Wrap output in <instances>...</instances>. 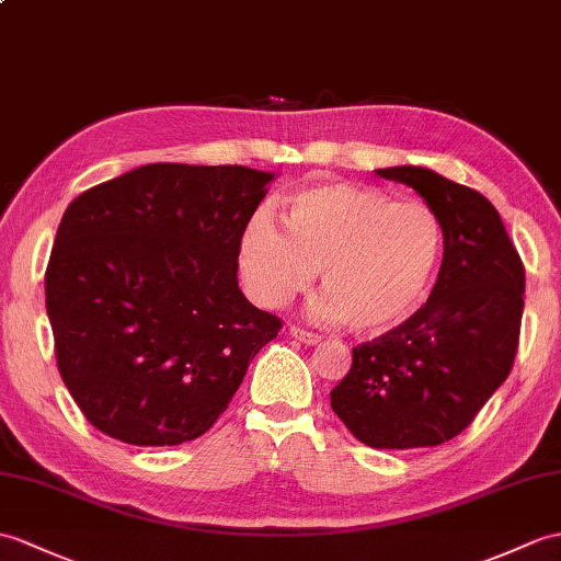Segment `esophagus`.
<instances>
[{
	"label": "esophagus",
	"instance_id": "34e87169",
	"mask_svg": "<svg viewBox=\"0 0 561 561\" xmlns=\"http://www.w3.org/2000/svg\"><path fill=\"white\" fill-rule=\"evenodd\" d=\"M289 334L294 336V340L304 342V344H308V346H312V344H320V342H322V336H320V334H316V332H306V330H301V328H291V330H289Z\"/></svg>",
	"mask_w": 561,
	"mask_h": 561
}]
</instances>
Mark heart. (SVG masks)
Wrapping results in <instances>:
<instances>
[{
    "label": "heart",
    "instance_id": "1",
    "mask_svg": "<svg viewBox=\"0 0 561 561\" xmlns=\"http://www.w3.org/2000/svg\"><path fill=\"white\" fill-rule=\"evenodd\" d=\"M284 227L255 213L239 241L251 296L282 308L320 270L328 291L312 316L360 334L397 328L421 308L442 253V227L423 203H392L354 184H312L284 201Z\"/></svg>",
    "mask_w": 561,
    "mask_h": 561
}]
</instances>
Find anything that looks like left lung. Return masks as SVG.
<instances>
[{
  "label": "left lung",
  "mask_w": 561,
  "mask_h": 561,
  "mask_svg": "<svg viewBox=\"0 0 561 561\" xmlns=\"http://www.w3.org/2000/svg\"><path fill=\"white\" fill-rule=\"evenodd\" d=\"M377 174L411 186L445 241L427 304L354 348L332 409L373 449L435 447L457 437L512 373L526 272L494 205L425 167Z\"/></svg>",
  "instance_id": "8db88e82"
}]
</instances>
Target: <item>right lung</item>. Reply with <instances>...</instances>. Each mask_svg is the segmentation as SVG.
Here are the masks:
<instances>
[{
  "instance_id": "add662e5",
  "label": "right lung",
  "mask_w": 561,
  "mask_h": 561,
  "mask_svg": "<svg viewBox=\"0 0 561 561\" xmlns=\"http://www.w3.org/2000/svg\"><path fill=\"white\" fill-rule=\"evenodd\" d=\"M272 172L158 162L81 193L45 275L61 380L104 435L174 447L213 427L282 322L239 289Z\"/></svg>"
}]
</instances>
